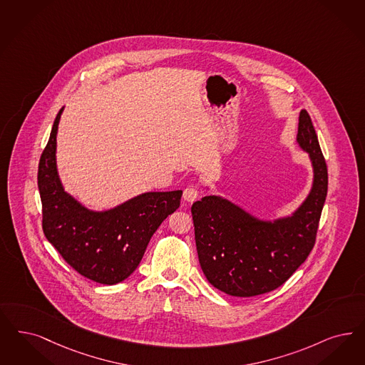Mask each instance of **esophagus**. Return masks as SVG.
I'll list each match as a JSON object with an SVG mask.
<instances>
[{
  "label": "esophagus",
  "mask_w": 365,
  "mask_h": 365,
  "mask_svg": "<svg viewBox=\"0 0 365 365\" xmlns=\"http://www.w3.org/2000/svg\"><path fill=\"white\" fill-rule=\"evenodd\" d=\"M198 198V190L195 187H187L183 191V200L189 203H192L194 201H197Z\"/></svg>",
  "instance_id": "obj_1"
}]
</instances>
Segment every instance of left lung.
Segmentation results:
<instances>
[{"label": "left lung", "mask_w": 365, "mask_h": 365, "mask_svg": "<svg viewBox=\"0 0 365 365\" xmlns=\"http://www.w3.org/2000/svg\"><path fill=\"white\" fill-rule=\"evenodd\" d=\"M297 143L313 167L310 192L295 212L262 220L235 202L207 195L191 214L202 271L215 289L255 297L277 289L313 250L327 194V167L309 113H299Z\"/></svg>", "instance_id": "left-lung-1"}]
</instances>
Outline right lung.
I'll list each match as a JSON object with an SVG mask.
<instances>
[{
  "label": "right lung",
  "instance_id": "right-lung-1",
  "mask_svg": "<svg viewBox=\"0 0 365 365\" xmlns=\"http://www.w3.org/2000/svg\"><path fill=\"white\" fill-rule=\"evenodd\" d=\"M63 108L38 162L43 232L82 277L115 284L138 268L152 235L180 205L182 190L150 191L108 210H91L64 191L56 167V135Z\"/></svg>",
  "mask_w": 365,
  "mask_h": 365
}]
</instances>
